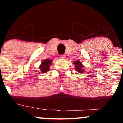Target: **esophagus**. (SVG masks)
Returning <instances> with one entry per match:
<instances>
[{
    "mask_svg": "<svg viewBox=\"0 0 123 123\" xmlns=\"http://www.w3.org/2000/svg\"><path fill=\"white\" fill-rule=\"evenodd\" d=\"M60 58L62 59H62H65V55H63V54L60 55Z\"/></svg>",
    "mask_w": 123,
    "mask_h": 123,
    "instance_id": "34e87169",
    "label": "esophagus"
}]
</instances>
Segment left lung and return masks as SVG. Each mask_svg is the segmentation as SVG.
<instances>
[{"label": "left lung", "instance_id": "obj_1", "mask_svg": "<svg viewBox=\"0 0 123 123\" xmlns=\"http://www.w3.org/2000/svg\"><path fill=\"white\" fill-rule=\"evenodd\" d=\"M73 64L74 65V67H75V70L76 71L78 72L79 73H83L84 72V69H83V65L82 63L80 62V61H76L73 62Z\"/></svg>", "mask_w": 123, "mask_h": 123}]
</instances>
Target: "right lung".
<instances>
[{
	"mask_svg": "<svg viewBox=\"0 0 123 123\" xmlns=\"http://www.w3.org/2000/svg\"><path fill=\"white\" fill-rule=\"evenodd\" d=\"M53 60L46 59L42 62V63L39 66L40 71L42 73H44L47 72V71L50 70V66L51 65Z\"/></svg>",
	"mask_w": 123,
	"mask_h": 123,
	"instance_id": "obj_1",
	"label": "right lung"
}]
</instances>
